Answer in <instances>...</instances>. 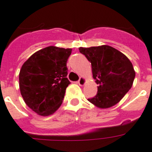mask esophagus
<instances>
[{"instance_id":"esophagus-1","label":"esophagus","mask_w":152,"mask_h":152,"mask_svg":"<svg viewBox=\"0 0 152 152\" xmlns=\"http://www.w3.org/2000/svg\"><path fill=\"white\" fill-rule=\"evenodd\" d=\"M85 83H86V79H85L84 77H80L79 79V81H78V84L79 85V86H84Z\"/></svg>"}]
</instances>
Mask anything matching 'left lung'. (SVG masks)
<instances>
[{
    "mask_svg": "<svg viewBox=\"0 0 152 152\" xmlns=\"http://www.w3.org/2000/svg\"><path fill=\"white\" fill-rule=\"evenodd\" d=\"M91 64L93 78L98 86L96 95L88 101L99 108L118 103L133 83L136 73L128 57L108 45L79 48Z\"/></svg>",
    "mask_w": 152,
    "mask_h": 152,
    "instance_id": "1",
    "label": "left lung"
}]
</instances>
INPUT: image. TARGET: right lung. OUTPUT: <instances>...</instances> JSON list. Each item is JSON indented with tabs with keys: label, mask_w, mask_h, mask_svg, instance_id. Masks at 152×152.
Returning <instances> with one entry per match:
<instances>
[{
	"label": "right lung",
	"mask_w": 152,
	"mask_h": 152,
	"mask_svg": "<svg viewBox=\"0 0 152 152\" xmlns=\"http://www.w3.org/2000/svg\"><path fill=\"white\" fill-rule=\"evenodd\" d=\"M72 49L49 46L34 53L22 66L20 93L28 107L41 116L59 108L70 82L66 62Z\"/></svg>",
	"instance_id": "obj_1"
}]
</instances>
